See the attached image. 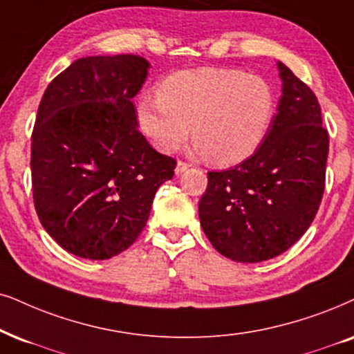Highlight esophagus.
<instances>
[{"label": "esophagus", "mask_w": 354, "mask_h": 354, "mask_svg": "<svg viewBox=\"0 0 354 354\" xmlns=\"http://www.w3.org/2000/svg\"><path fill=\"white\" fill-rule=\"evenodd\" d=\"M187 168H189V165H187V163H185V162H178L176 169H174V171H176V174H181V173H185Z\"/></svg>", "instance_id": "1"}]
</instances>
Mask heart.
Wrapping results in <instances>:
<instances>
[{
    "mask_svg": "<svg viewBox=\"0 0 354 354\" xmlns=\"http://www.w3.org/2000/svg\"><path fill=\"white\" fill-rule=\"evenodd\" d=\"M137 114L160 150H178L192 129L201 153L229 167L263 144L276 114V93L265 78L241 70H180L160 83L158 97L138 101Z\"/></svg>",
    "mask_w": 354,
    "mask_h": 354,
    "instance_id": "heart-1",
    "label": "heart"
}]
</instances>
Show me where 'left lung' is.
<instances>
[{
	"mask_svg": "<svg viewBox=\"0 0 354 354\" xmlns=\"http://www.w3.org/2000/svg\"><path fill=\"white\" fill-rule=\"evenodd\" d=\"M283 96L270 132L250 158L207 173L199 201L205 236L223 257L266 261L306 234L325 189L328 132L317 96L277 62Z\"/></svg>",
	"mask_w": 354,
	"mask_h": 354,
	"instance_id": "left-lung-1",
	"label": "left lung"
}]
</instances>
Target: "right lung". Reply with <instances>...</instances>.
<instances>
[{
  "label": "right lung",
  "instance_id": "right-lung-1",
  "mask_svg": "<svg viewBox=\"0 0 354 354\" xmlns=\"http://www.w3.org/2000/svg\"><path fill=\"white\" fill-rule=\"evenodd\" d=\"M150 64L138 55L78 58L44 93L30 145L34 205L68 253L107 259L149 221L155 192L176 160L137 129L133 96Z\"/></svg>",
  "mask_w": 354,
  "mask_h": 354
}]
</instances>
